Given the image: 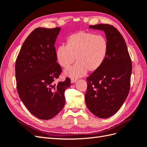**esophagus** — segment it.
Wrapping results in <instances>:
<instances>
[{
    "label": "esophagus",
    "mask_w": 147,
    "mask_h": 147,
    "mask_svg": "<svg viewBox=\"0 0 147 147\" xmlns=\"http://www.w3.org/2000/svg\"><path fill=\"white\" fill-rule=\"evenodd\" d=\"M77 82V79L76 78H72L71 79V83H74Z\"/></svg>",
    "instance_id": "esophagus-1"
}]
</instances>
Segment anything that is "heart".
I'll return each instance as SVG.
<instances>
[{
  "mask_svg": "<svg viewBox=\"0 0 147 147\" xmlns=\"http://www.w3.org/2000/svg\"><path fill=\"white\" fill-rule=\"evenodd\" d=\"M65 47L61 45L56 50L57 63L66 69L75 61L77 63L65 70L64 74L71 78L85 75L88 70L94 72L104 64L108 55L109 43L101 35L79 31L70 35L66 39Z\"/></svg>",
  "mask_w": 147,
  "mask_h": 147,
  "instance_id": "1",
  "label": "heart"
}]
</instances>
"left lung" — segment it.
Here are the masks:
<instances>
[{
    "label": "left lung",
    "mask_w": 147,
    "mask_h": 147,
    "mask_svg": "<svg viewBox=\"0 0 147 147\" xmlns=\"http://www.w3.org/2000/svg\"><path fill=\"white\" fill-rule=\"evenodd\" d=\"M89 28L103 30L109 43V51L104 64L86 78L84 98L90 112L100 118L116 113L129 92L132 62L122 35L113 26L91 25Z\"/></svg>",
    "instance_id": "1"
}]
</instances>
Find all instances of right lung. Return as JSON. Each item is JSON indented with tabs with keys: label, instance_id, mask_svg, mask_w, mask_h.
Segmentation results:
<instances>
[{
	"label": "right lung",
	"instance_id": "add662e5",
	"mask_svg": "<svg viewBox=\"0 0 147 147\" xmlns=\"http://www.w3.org/2000/svg\"><path fill=\"white\" fill-rule=\"evenodd\" d=\"M60 28L34 29L26 39L15 64L16 88L29 112L40 119L54 118L65 105L64 92L70 80L57 84L62 72L56 63L55 43Z\"/></svg>",
	"mask_w": 147,
	"mask_h": 147
}]
</instances>
